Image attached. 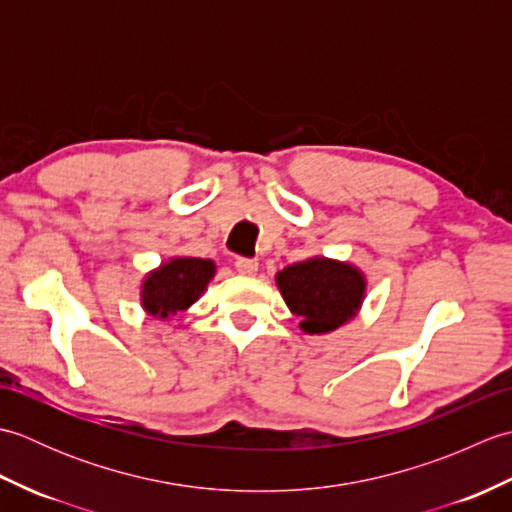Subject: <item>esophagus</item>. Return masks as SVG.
Wrapping results in <instances>:
<instances>
[{"mask_svg":"<svg viewBox=\"0 0 512 512\" xmlns=\"http://www.w3.org/2000/svg\"><path fill=\"white\" fill-rule=\"evenodd\" d=\"M257 259H248V257H237L235 259V270L239 275H248L253 277L257 273Z\"/></svg>","mask_w":512,"mask_h":512,"instance_id":"obj_1","label":"esophagus"}]
</instances>
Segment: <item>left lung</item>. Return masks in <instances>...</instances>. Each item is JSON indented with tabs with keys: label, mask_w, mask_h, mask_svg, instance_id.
Instances as JSON below:
<instances>
[{
	"label": "left lung",
	"mask_w": 512,
	"mask_h": 512,
	"mask_svg": "<svg viewBox=\"0 0 512 512\" xmlns=\"http://www.w3.org/2000/svg\"><path fill=\"white\" fill-rule=\"evenodd\" d=\"M277 286L288 308L301 317V330L325 334L356 317L365 295V277L361 270L314 257L292 264L277 273Z\"/></svg>",
	"instance_id": "8db88e82"
}]
</instances>
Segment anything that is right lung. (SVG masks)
I'll return each instance as SVG.
<instances>
[{
    "label": "right lung",
    "instance_id": "right-lung-1",
    "mask_svg": "<svg viewBox=\"0 0 512 512\" xmlns=\"http://www.w3.org/2000/svg\"><path fill=\"white\" fill-rule=\"evenodd\" d=\"M213 275L215 264L211 259L176 257L147 275L140 301L151 317L167 319L198 301Z\"/></svg>",
    "mask_w": 512,
    "mask_h": 512
}]
</instances>
